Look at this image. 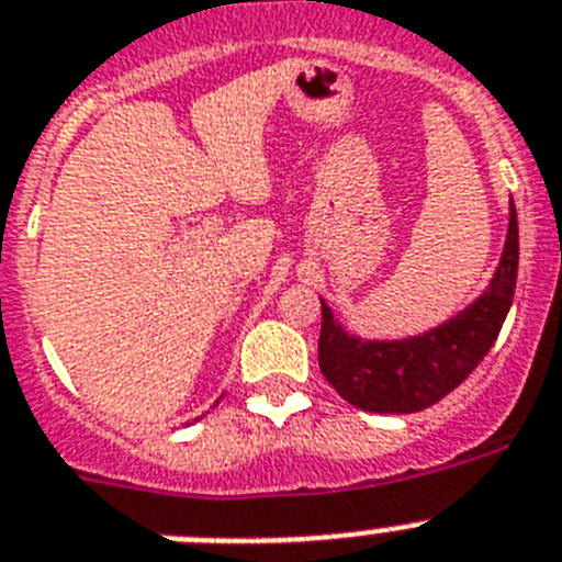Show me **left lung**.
Listing matches in <instances>:
<instances>
[{
    "label": "left lung",
    "instance_id": "1",
    "mask_svg": "<svg viewBox=\"0 0 562 562\" xmlns=\"http://www.w3.org/2000/svg\"><path fill=\"white\" fill-rule=\"evenodd\" d=\"M518 281V213L509 205V231L493 281L473 304L425 335L405 340H362L337 324L321 297L317 360L331 389L369 414H416L459 389L493 349L513 306Z\"/></svg>",
    "mask_w": 562,
    "mask_h": 562
}]
</instances>
